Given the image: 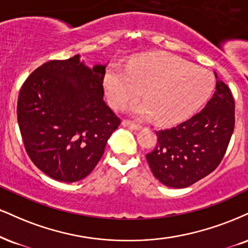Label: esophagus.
Wrapping results in <instances>:
<instances>
[{
  "label": "esophagus",
  "instance_id": "1",
  "mask_svg": "<svg viewBox=\"0 0 248 248\" xmlns=\"http://www.w3.org/2000/svg\"><path fill=\"white\" fill-rule=\"evenodd\" d=\"M122 126L129 128V129H134V130H140L142 128L141 126H140V124H133V122H130V121H128V120L122 121Z\"/></svg>",
  "mask_w": 248,
  "mask_h": 248
}]
</instances>
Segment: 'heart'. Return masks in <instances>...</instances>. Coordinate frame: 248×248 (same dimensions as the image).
Listing matches in <instances>:
<instances>
[{"instance_id": "1", "label": "heart", "mask_w": 248, "mask_h": 248, "mask_svg": "<svg viewBox=\"0 0 248 248\" xmlns=\"http://www.w3.org/2000/svg\"><path fill=\"white\" fill-rule=\"evenodd\" d=\"M104 88L114 108L137 97L143 89L144 99L133 101L128 112L137 119L156 116L160 122H175L192 114L208 99L214 78L203 68L178 56L157 53L129 62L126 69L109 67Z\"/></svg>"}]
</instances>
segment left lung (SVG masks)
<instances>
[{
    "label": "left lung",
    "mask_w": 248,
    "mask_h": 248,
    "mask_svg": "<svg viewBox=\"0 0 248 248\" xmlns=\"http://www.w3.org/2000/svg\"><path fill=\"white\" fill-rule=\"evenodd\" d=\"M233 129V97L229 86L217 78L216 91L201 112L178 126L156 132V148L147 154L151 172L171 188L195 184L222 162Z\"/></svg>",
    "instance_id": "obj_1"
}]
</instances>
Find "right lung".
Instances as JSON below:
<instances>
[{
  "mask_svg": "<svg viewBox=\"0 0 248 248\" xmlns=\"http://www.w3.org/2000/svg\"><path fill=\"white\" fill-rule=\"evenodd\" d=\"M106 64L89 68L77 54L37 68L20 89L17 119L24 147L54 180L75 183L92 172L120 119L104 101Z\"/></svg>",
  "mask_w": 248,
  "mask_h": 248,
  "instance_id": "obj_1",
  "label": "right lung"
}]
</instances>
